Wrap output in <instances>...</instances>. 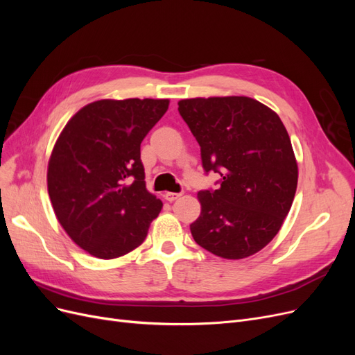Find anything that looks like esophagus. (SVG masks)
<instances>
[{"label":"esophagus","instance_id":"1","mask_svg":"<svg viewBox=\"0 0 355 355\" xmlns=\"http://www.w3.org/2000/svg\"><path fill=\"white\" fill-rule=\"evenodd\" d=\"M180 197V194H176V192H166L164 194V198L167 200V201H175V200H178Z\"/></svg>","mask_w":355,"mask_h":355}]
</instances>
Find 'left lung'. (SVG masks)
Returning <instances> with one entry per match:
<instances>
[{
    "label": "left lung",
    "instance_id": "obj_1",
    "mask_svg": "<svg viewBox=\"0 0 355 355\" xmlns=\"http://www.w3.org/2000/svg\"><path fill=\"white\" fill-rule=\"evenodd\" d=\"M179 114L201 146L202 167L220 187L200 191L189 225L196 243L223 259H244L270 243L292 207L297 163L280 116L247 96L192 98Z\"/></svg>",
    "mask_w": 355,
    "mask_h": 355
}]
</instances>
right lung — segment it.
<instances>
[{"label":"right lung","mask_w":355,"mask_h":355,"mask_svg":"<svg viewBox=\"0 0 355 355\" xmlns=\"http://www.w3.org/2000/svg\"><path fill=\"white\" fill-rule=\"evenodd\" d=\"M168 103L96 101L60 132L49 159V196L60 227L89 254L115 259L130 253L163 209L146 189L141 144Z\"/></svg>","instance_id":"right-lung-1"}]
</instances>
